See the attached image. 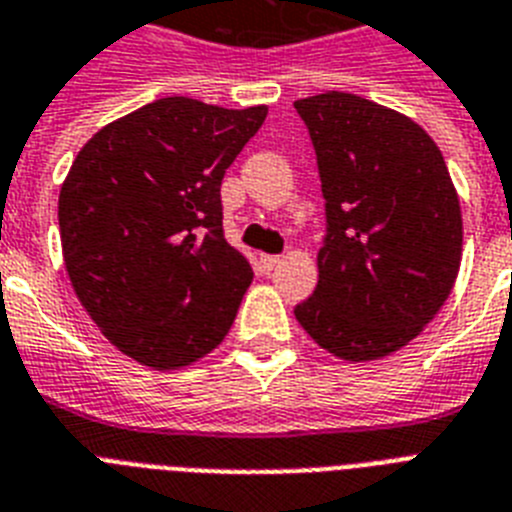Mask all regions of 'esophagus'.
Wrapping results in <instances>:
<instances>
[{
  "label": "esophagus",
  "mask_w": 512,
  "mask_h": 512,
  "mask_svg": "<svg viewBox=\"0 0 512 512\" xmlns=\"http://www.w3.org/2000/svg\"><path fill=\"white\" fill-rule=\"evenodd\" d=\"M278 263H281V257H276V255H260V268H263L265 273H270V270L276 268Z\"/></svg>",
  "instance_id": "34e87169"
}]
</instances>
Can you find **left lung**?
<instances>
[{"mask_svg": "<svg viewBox=\"0 0 512 512\" xmlns=\"http://www.w3.org/2000/svg\"><path fill=\"white\" fill-rule=\"evenodd\" d=\"M326 199L318 286L299 326L339 360L365 363L421 334L450 297L463 215L444 157L415 120L326 91L294 102Z\"/></svg>", "mask_w": 512, "mask_h": 512, "instance_id": "1", "label": "left lung"}]
</instances>
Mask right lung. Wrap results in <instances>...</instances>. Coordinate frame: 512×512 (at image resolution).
I'll use <instances>...</instances> for the list:
<instances>
[{
	"label": "right lung",
	"mask_w": 512,
	"mask_h": 512,
	"mask_svg": "<svg viewBox=\"0 0 512 512\" xmlns=\"http://www.w3.org/2000/svg\"><path fill=\"white\" fill-rule=\"evenodd\" d=\"M268 107L165 97L91 136L60 189L73 292L136 363L176 371L213 352L252 268L223 236L220 181Z\"/></svg>",
	"instance_id": "1"
}]
</instances>
